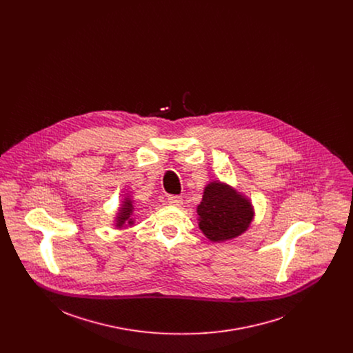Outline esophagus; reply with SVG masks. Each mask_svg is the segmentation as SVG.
<instances>
[{
    "instance_id": "34e87169",
    "label": "esophagus",
    "mask_w": 353,
    "mask_h": 353,
    "mask_svg": "<svg viewBox=\"0 0 353 353\" xmlns=\"http://www.w3.org/2000/svg\"><path fill=\"white\" fill-rule=\"evenodd\" d=\"M167 201L172 206H181L183 203V200H182L181 196H168Z\"/></svg>"
}]
</instances>
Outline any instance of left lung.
<instances>
[{
    "mask_svg": "<svg viewBox=\"0 0 353 353\" xmlns=\"http://www.w3.org/2000/svg\"><path fill=\"white\" fill-rule=\"evenodd\" d=\"M197 213L202 232L213 242L241 235L252 220L250 202L220 182L205 188Z\"/></svg>",
    "mask_w": 353,
    "mask_h": 353,
    "instance_id": "obj_1",
    "label": "left lung"
}]
</instances>
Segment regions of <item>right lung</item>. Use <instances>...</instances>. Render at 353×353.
<instances>
[{"label":"right lung","instance_id":"1","mask_svg":"<svg viewBox=\"0 0 353 353\" xmlns=\"http://www.w3.org/2000/svg\"><path fill=\"white\" fill-rule=\"evenodd\" d=\"M132 210H133L132 201H130L129 199H126V201L123 202V205H122V208H121V214H119V217H118V224H117L118 227H122V224L129 219ZM129 224H132V221H129Z\"/></svg>","mask_w":353,"mask_h":353}]
</instances>
